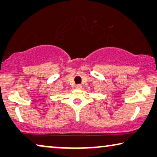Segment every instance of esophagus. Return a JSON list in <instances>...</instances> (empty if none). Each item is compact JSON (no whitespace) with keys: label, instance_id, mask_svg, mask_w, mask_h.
<instances>
[{"label":"esophagus","instance_id":"esophagus-1","mask_svg":"<svg viewBox=\"0 0 157 157\" xmlns=\"http://www.w3.org/2000/svg\"><path fill=\"white\" fill-rule=\"evenodd\" d=\"M81 87H82V86H81V84H78V85H76V89H81Z\"/></svg>","mask_w":157,"mask_h":157}]
</instances>
